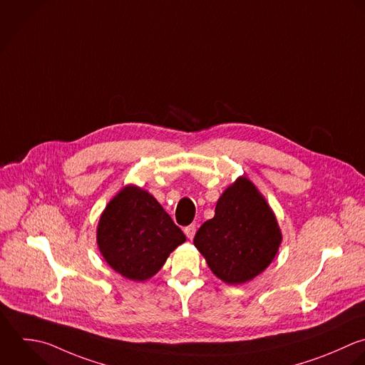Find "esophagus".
Listing matches in <instances>:
<instances>
[{
    "label": "esophagus",
    "instance_id": "obj_1",
    "mask_svg": "<svg viewBox=\"0 0 365 365\" xmlns=\"http://www.w3.org/2000/svg\"><path fill=\"white\" fill-rule=\"evenodd\" d=\"M185 235L187 236V239H193L195 235H196V226L195 225H190V226H186L185 227Z\"/></svg>",
    "mask_w": 365,
    "mask_h": 365
}]
</instances>
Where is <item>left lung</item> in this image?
<instances>
[{"mask_svg":"<svg viewBox=\"0 0 365 365\" xmlns=\"http://www.w3.org/2000/svg\"><path fill=\"white\" fill-rule=\"evenodd\" d=\"M282 240L266 197L250 179L239 176L220 195L215 216L200 226L193 245L217 279L243 284L270 266Z\"/></svg>","mask_w":365,"mask_h":365,"instance_id":"1","label":"left lung"}]
</instances>
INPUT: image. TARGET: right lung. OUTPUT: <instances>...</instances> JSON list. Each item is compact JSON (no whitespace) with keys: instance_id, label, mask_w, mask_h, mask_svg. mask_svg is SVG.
Instances as JSON below:
<instances>
[{"instance_id":"right-lung-1","label":"right lung","mask_w":365,"mask_h":365,"mask_svg":"<svg viewBox=\"0 0 365 365\" xmlns=\"http://www.w3.org/2000/svg\"><path fill=\"white\" fill-rule=\"evenodd\" d=\"M185 242L183 232L153 195L136 185L123 186L109 200L96 227L102 257L132 282L153 277Z\"/></svg>"}]
</instances>
